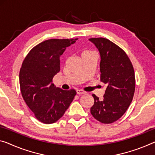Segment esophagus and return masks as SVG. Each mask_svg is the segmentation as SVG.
<instances>
[{
	"label": "esophagus",
	"instance_id": "34e87169",
	"mask_svg": "<svg viewBox=\"0 0 155 155\" xmlns=\"http://www.w3.org/2000/svg\"><path fill=\"white\" fill-rule=\"evenodd\" d=\"M85 91H82V90H80V89H77L76 90V94L78 95H82V94H85Z\"/></svg>",
	"mask_w": 155,
	"mask_h": 155
}]
</instances>
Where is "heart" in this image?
Masks as SVG:
<instances>
[{
  "instance_id": "b5f03b06",
  "label": "heart",
  "mask_w": 155,
  "mask_h": 155,
  "mask_svg": "<svg viewBox=\"0 0 155 155\" xmlns=\"http://www.w3.org/2000/svg\"><path fill=\"white\" fill-rule=\"evenodd\" d=\"M92 53H94V52L91 51H84L82 52V56L85 55V54H92Z\"/></svg>"
}]
</instances>
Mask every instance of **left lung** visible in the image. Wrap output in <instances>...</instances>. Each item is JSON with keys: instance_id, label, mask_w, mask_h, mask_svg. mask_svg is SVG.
<instances>
[{"instance_id": "8db88e82", "label": "left lung", "mask_w": 155, "mask_h": 155, "mask_svg": "<svg viewBox=\"0 0 155 155\" xmlns=\"http://www.w3.org/2000/svg\"><path fill=\"white\" fill-rule=\"evenodd\" d=\"M101 54V81L106 85L102 100L95 94L92 116L109 124L118 120L129 107L135 91L134 68L125 51L105 38L89 39Z\"/></svg>"}]
</instances>
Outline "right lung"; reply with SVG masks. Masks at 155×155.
Masks as SVG:
<instances>
[{
	"mask_svg": "<svg viewBox=\"0 0 155 155\" xmlns=\"http://www.w3.org/2000/svg\"><path fill=\"white\" fill-rule=\"evenodd\" d=\"M75 39H53L33 48L25 57L19 73L21 92L35 117L45 124L62 117L73 101L74 89L62 90L53 78L60 71V56Z\"/></svg>",
	"mask_w": 155,
	"mask_h": 155,
	"instance_id": "obj_1",
	"label": "right lung"
}]
</instances>
